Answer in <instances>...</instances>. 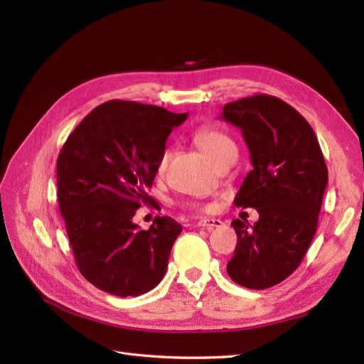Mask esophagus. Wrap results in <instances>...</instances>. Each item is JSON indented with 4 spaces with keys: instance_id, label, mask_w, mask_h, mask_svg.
<instances>
[{
    "instance_id": "obj_1",
    "label": "esophagus",
    "mask_w": 364,
    "mask_h": 364,
    "mask_svg": "<svg viewBox=\"0 0 364 364\" xmlns=\"http://www.w3.org/2000/svg\"><path fill=\"white\" fill-rule=\"evenodd\" d=\"M198 227H203V228H208V230H212V228H216V227H221L223 225V221L221 220H216V218H201V220L197 223Z\"/></svg>"
}]
</instances>
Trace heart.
I'll use <instances>...</instances> for the list:
<instances>
[{
    "label": "heart",
    "mask_w": 364,
    "mask_h": 364,
    "mask_svg": "<svg viewBox=\"0 0 364 364\" xmlns=\"http://www.w3.org/2000/svg\"><path fill=\"white\" fill-rule=\"evenodd\" d=\"M193 139H194L197 146L205 151L218 164H221L224 159H227L230 156L237 155L236 143L232 141V139L220 128H215L210 125L200 127L194 132ZM168 159H170V149L166 148L161 151V154H159V156L156 159V173L158 174H163L166 171ZM186 208L194 209V210L203 209V206L197 201L186 203Z\"/></svg>",
    "instance_id": "b5f03b06"
}]
</instances>
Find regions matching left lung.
<instances>
[{"label":"left lung","mask_w":364,"mask_h":364,"mask_svg":"<svg viewBox=\"0 0 364 364\" xmlns=\"http://www.w3.org/2000/svg\"><path fill=\"white\" fill-rule=\"evenodd\" d=\"M221 118L242 129L252 170L235 205L257 209L259 220L236 230L227 273L236 284L264 289L301 263L315 236L328 173L309 122L278 97L257 94L223 107Z\"/></svg>","instance_id":"left-lung-1"}]
</instances>
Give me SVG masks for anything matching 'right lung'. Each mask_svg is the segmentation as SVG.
Returning a JSON list of instances; mask_svg holds the SVG:
<instances>
[{"label": "right lung", "mask_w": 364, "mask_h": 364, "mask_svg": "<svg viewBox=\"0 0 364 364\" xmlns=\"http://www.w3.org/2000/svg\"><path fill=\"white\" fill-rule=\"evenodd\" d=\"M188 113L110 100L76 127L58 155V203L79 272L113 296L137 297L164 278L182 227L156 216L140 230L133 216L155 201L146 191L156 159Z\"/></svg>", "instance_id": "obj_1"}]
</instances>
